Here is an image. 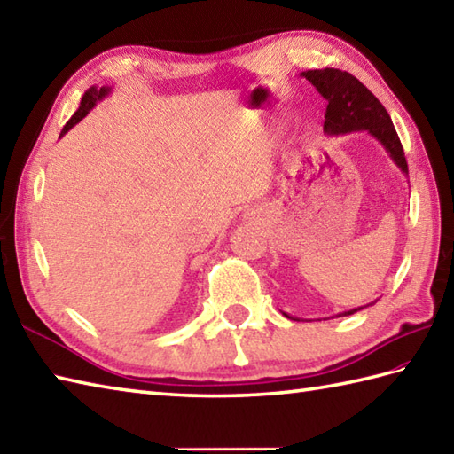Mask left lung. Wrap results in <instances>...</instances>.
I'll return each mask as SVG.
<instances>
[{"mask_svg": "<svg viewBox=\"0 0 454 454\" xmlns=\"http://www.w3.org/2000/svg\"><path fill=\"white\" fill-rule=\"evenodd\" d=\"M301 75L314 85L317 93H320L327 103L324 121V132L327 137H340V134L349 132H366L387 150L390 160L396 163L403 176H408V161L406 156H403V148L400 144L396 129H394L392 124L390 114L382 107V103L376 99L355 75H351L349 72L335 70V67L308 70ZM366 306L351 308V310L340 312L332 317L351 316L363 310ZM283 314L286 317H291V320H301V317L288 316L286 312ZM324 320H330V317H324Z\"/></svg>", "mask_w": 454, "mask_h": 454, "instance_id": "8db88e82", "label": "left lung"}]
</instances>
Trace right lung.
<instances>
[{"instance_id": "1", "label": "right lung", "mask_w": 454, "mask_h": 454, "mask_svg": "<svg viewBox=\"0 0 454 454\" xmlns=\"http://www.w3.org/2000/svg\"><path fill=\"white\" fill-rule=\"evenodd\" d=\"M113 91V88H109V85H103V88H98V85H91V88L83 93V98H82V103H80V109L75 111L74 114H72V119L66 122V127L62 129V134H60V138L64 137V134L70 130L72 127H75V124H78L85 114H88L95 105H98L99 101H103L105 98H107V95Z\"/></svg>"}]
</instances>
